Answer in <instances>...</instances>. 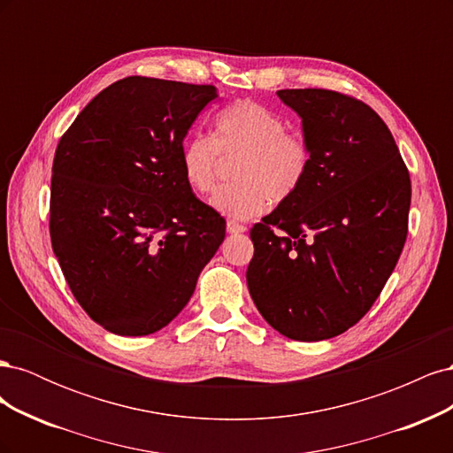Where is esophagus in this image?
<instances>
[{"label": "esophagus", "instance_id": "esophagus-1", "mask_svg": "<svg viewBox=\"0 0 453 453\" xmlns=\"http://www.w3.org/2000/svg\"><path fill=\"white\" fill-rule=\"evenodd\" d=\"M245 230H248V226H243V225H240L236 221H228L226 223V232H228V234H242V232H245Z\"/></svg>", "mask_w": 453, "mask_h": 453}]
</instances>
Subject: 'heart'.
<instances>
[{
	"instance_id": "b5f03b06",
	"label": "heart",
	"mask_w": 453,
	"mask_h": 453,
	"mask_svg": "<svg viewBox=\"0 0 453 453\" xmlns=\"http://www.w3.org/2000/svg\"><path fill=\"white\" fill-rule=\"evenodd\" d=\"M221 157H240L232 168L236 181L215 190L211 208L248 221L265 213L270 200L281 203L298 193L311 170L313 149L273 109L238 100L215 115L211 138L193 134L181 143L180 170L193 193L208 195L213 188Z\"/></svg>"
}]
</instances>
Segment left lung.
I'll return each mask as SVG.
<instances>
[{
  "instance_id": "1",
  "label": "left lung",
  "mask_w": 453,
  "mask_h": 453,
  "mask_svg": "<svg viewBox=\"0 0 453 453\" xmlns=\"http://www.w3.org/2000/svg\"><path fill=\"white\" fill-rule=\"evenodd\" d=\"M303 117L313 164L304 185L250 236L248 287L291 340L346 333L372 308L408 236L412 185L386 122L349 94L283 88Z\"/></svg>"
}]
</instances>
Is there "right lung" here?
<instances>
[{"mask_svg": "<svg viewBox=\"0 0 453 453\" xmlns=\"http://www.w3.org/2000/svg\"><path fill=\"white\" fill-rule=\"evenodd\" d=\"M213 85L132 75L104 88L64 132L49 230L88 318L120 336L166 326L225 240V219L180 170L187 130Z\"/></svg>", "mask_w": 453, "mask_h": 453, "instance_id": "add662e5", "label": "right lung"}]
</instances>
